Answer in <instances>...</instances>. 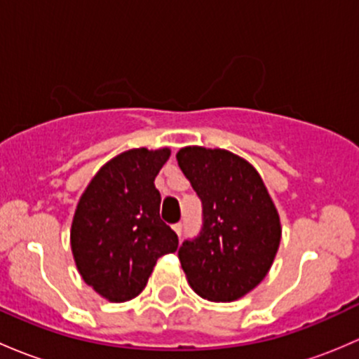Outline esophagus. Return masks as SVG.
I'll list each match as a JSON object with an SVG mask.
<instances>
[{"mask_svg":"<svg viewBox=\"0 0 359 359\" xmlns=\"http://www.w3.org/2000/svg\"><path fill=\"white\" fill-rule=\"evenodd\" d=\"M172 230L176 231V235L181 236V231H183V224H181V223H176V224H172Z\"/></svg>","mask_w":359,"mask_h":359,"instance_id":"34e87169","label":"esophagus"}]
</instances>
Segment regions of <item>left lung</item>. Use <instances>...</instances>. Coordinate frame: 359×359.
Wrapping results in <instances>:
<instances>
[{
    "instance_id": "8db88e82",
    "label": "left lung",
    "mask_w": 359,
    "mask_h": 359,
    "mask_svg": "<svg viewBox=\"0 0 359 359\" xmlns=\"http://www.w3.org/2000/svg\"><path fill=\"white\" fill-rule=\"evenodd\" d=\"M204 205V226L178 256L202 299L231 302L268 275L282 238L278 210L257 169L224 149L184 147L176 154Z\"/></svg>"
}]
</instances>
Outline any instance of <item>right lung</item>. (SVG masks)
<instances>
[{
	"label": "right lung",
	"instance_id": "add662e5",
	"mask_svg": "<svg viewBox=\"0 0 359 359\" xmlns=\"http://www.w3.org/2000/svg\"><path fill=\"white\" fill-rule=\"evenodd\" d=\"M169 155L168 147L116 155L77 202L70 226L74 262L86 285L107 301L140 295L158 257L178 249V236L161 219V194L154 184Z\"/></svg>",
	"mask_w": 359,
	"mask_h": 359
}]
</instances>
